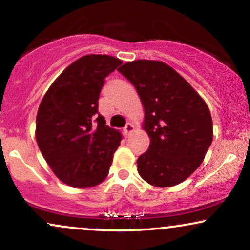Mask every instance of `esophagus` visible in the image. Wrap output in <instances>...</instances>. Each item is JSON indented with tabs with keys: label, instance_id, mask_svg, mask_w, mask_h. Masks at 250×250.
Masks as SVG:
<instances>
[{
	"label": "esophagus",
	"instance_id": "esophagus-1",
	"mask_svg": "<svg viewBox=\"0 0 250 250\" xmlns=\"http://www.w3.org/2000/svg\"><path fill=\"white\" fill-rule=\"evenodd\" d=\"M133 130H134V125H131V123H129V122L127 123V125H125V127L123 128V131H125V134L127 135V136H128V135L130 134Z\"/></svg>",
	"mask_w": 250,
	"mask_h": 250
}]
</instances>
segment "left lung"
<instances>
[{"instance_id": "obj_1", "label": "left lung", "mask_w": 250, "mask_h": 250, "mask_svg": "<svg viewBox=\"0 0 250 250\" xmlns=\"http://www.w3.org/2000/svg\"><path fill=\"white\" fill-rule=\"evenodd\" d=\"M136 89L150 137L137 159L140 176L155 187L183 182L199 168L213 141L210 111L182 76L160 61L137 60L119 69Z\"/></svg>"}]
</instances>
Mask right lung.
<instances>
[{"label": "right lung", "instance_id": "add662e5", "mask_svg": "<svg viewBox=\"0 0 250 250\" xmlns=\"http://www.w3.org/2000/svg\"><path fill=\"white\" fill-rule=\"evenodd\" d=\"M121 64L113 56H83L43 96L36 141L51 170L65 185L89 188L107 177L122 135L99 114V97L105 77Z\"/></svg>", "mask_w": 250, "mask_h": 250}]
</instances>
